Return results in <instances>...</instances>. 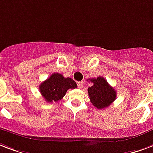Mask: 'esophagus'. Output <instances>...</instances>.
I'll return each instance as SVG.
<instances>
[{
    "mask_svg": "<svg viewBox=\"0 0 153 153\" xmlns=\"http://www.w3.org/2000/svg\"><path fill=\"white\" fill-rule=\"evenodd\" d=\"M83 86H84V83L82 82H78V88H80V89H82L83 88Z\"/></svg>",
    "mask_w": 153,
    "mask_h": 153,
    "instance_id": "34e87169",
    "label": "esophagus"
}]
</instances>
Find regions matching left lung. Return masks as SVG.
Here are the masks:
<instances>
[{
	"instance_id": "8db88e82",
	"label": "left lung",
	"mask_w": 153,
	"mask_h": 153,
	"mask_svg": "<svg viewBox=\"0 0 153 153\" xmlns=\"http://www.w3.org/2000/svg\"><path fill=\"white\" fill-rule=\"evenodd\" d=\"M91 82L93 85L88 88V91L91 104L98 109L108 107L117 97V92L114 88L103 77L91 79Z\"/></svg>"
}]
</instances>
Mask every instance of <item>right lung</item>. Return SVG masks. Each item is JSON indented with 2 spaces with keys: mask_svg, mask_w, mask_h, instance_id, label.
Here are the masks:
<instances>
[{
  "mask_svg": "<svg viewBox=\"0 0 153 153\" xmlns=\"http://www.w3.org/2000/svg\"><path fill=\"white\" fill-rule=\"evenodd\" d=\"M77 88L76 82L71 78H65L62 74L53 73L39 87L42 97L47 102H57L65 96L68 89Z\"/></svg>",
  "mask_w": 153,
  "mask_h": 153,
  "instance_id": "right-lung-1",
  "label": "right lung"
}]
</instances>
